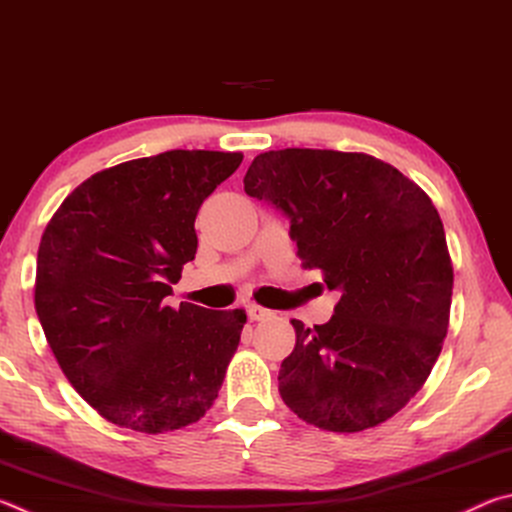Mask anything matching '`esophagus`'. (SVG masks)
<instances>
[{
	"instance_id": "obj_1",
	"label": "esophagus",
	"mask_w": 512,
	"mask_h": 512,
	"mask_svg": "<svg viewBox=\"0 0 512 512\" xmlns=\"http://www.w3.org/2000/svg\"><path fill=\"white\" fill-rule=\"evenodd\" d=\"M246 314H248L250 320H264V318L271 316V311L255 305V302H250V305H246Z\"/></svg>"
}]
</instances>
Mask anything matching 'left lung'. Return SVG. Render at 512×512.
I'll list each match as a JSON object with an SVG mask.
<instances>
[{
    "label": "left lung",
    "mask_w": 512,
    "mask_h": 512,
    "mask_svg": "<svg viewBox=\"0 0 512 512\" xmlns=\"http://www.w3.org/2000/svg\"><path fill=\"white\" fill-rule=\"evenodd\" d=\"M248 196L291 221L305 268L341 291L325 325L296 327L280 395L325 431H363L404 409L436 363L449 325L454 268L431 198L366 153H259Z\"/></svg>",
    "instance_id": "1"
}]
</instances>
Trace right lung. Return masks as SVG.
Listing matches in <instances>:
<instances>
[{"label": "right lung", "instance_id": "obj_1", "mask_svg": "<svg viewBox=\"0 0 512 512\" xmlns=\"http://www.w3.org/2000/svg\"><path fill=\"white\" fill-rule=\"evenodd\" d=\"M241 153L167 151L94 173L47 223L36 311L69 384L117 427L183 429L214 404L244 309L180 302L171 284L198 248V207Z\"/></svg>", "mask_w": 512, "mask_h": 512}]
</instances>
